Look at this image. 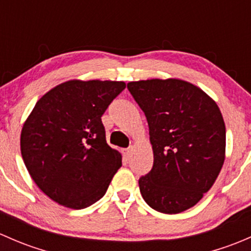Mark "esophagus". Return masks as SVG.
Instances as JSON below:
<instances>
[{"mask_svg": "<svg viewBox=\"0 0 251 251\" xmlns=\"http://www.w3.org/2000/svg\"><path fill=\"white\" fill-rule=\"evenodd\" d=\"M123 154H124V156H125L126 159H128L131 156V149L130 148H125V149H123Z\"/></svg>", "mask_w": 251, "mask_h": 251, "instance_id": "1", "label": "esophagus"}]
</instances>
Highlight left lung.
I'll use <instances>...</instances> for the list:
<instances>
[{
    "instance_id": "obj_1",
    "label": "left lung",
    "mask_w": 251,
    "mask_h": 251,
    "mask_svg": "<svg viewBox=\"0 0 251 251\" xmlns=\"http://www.w3.org/2000/svg\"><path fill=\"white\" fill-rule=\"evenodd\" d=\"M127 88L143 110L154 154L138 181L146 203L164 214L194 206L216 181L226 153V127L216 102L178 78L132 81Z\"/></svg>"
}]
</instances>
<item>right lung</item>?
Returning a JSON list of instances; mask_svg holds the SVG:
<instances>
[{
    "label": "right lung",
    "instance_id": "right-lung-1",
    "mask_svg": "<svg viewBox=\"0 0 251 251\" xmlns=\"http://www.w3.org/2000/svg\"><path fill=\"white\" fill-rule=\"evenodd\" d=\"M124 81L70 80L42 96L20 135L23 160L55 203L80 210L100 201L121 166L105 141L102 115Z\"/></svg>",
    "mask_w": 251,
    "mask_h": 251
}]
</instances>
